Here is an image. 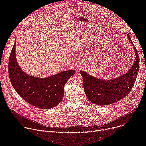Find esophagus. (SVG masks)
I'll return each mask as SVG.
<instances>
[{"instance_id": "obj_1", "label": "esophagus", "mask_w": 146, "mask_h": 146, "mask_svg": "<svg viewBox=\"0 0 146 146\" xmlns=\"http://www.w3.org/2000/svg\"><path fill=\"white\" fill-rule=\"evenodd\" d=\"M75 68H76L77 70H80V69L81 68V67L80 66V65H79L77 64V65H76V67H75Z\"/></svg>"}]
</instances>
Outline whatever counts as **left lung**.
Segmentation results:
<instances>
[{"label": "left lung", "instance_id": "1", "mask_svg": "<svg viewBox=\"0 0 146 146\" xmlns=\"http://www.w3.org/2000/svg\"><path fill=\"white\" fill-rule=\"evenodd\" d=\"M128 38L134 48L135 60L127 73L117 78L104 80L93 77L85 71H80L87 98L97 105L105 106L117 102L128 95L134 86L139 69V54L129 35Z\"/></svg>", "mask_w": 146, "mask_h": 146}]
</instances>
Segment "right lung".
I'll return each mask as SVG.
<instances>
[{"label":"right lung","mask_w":146,"mask_h":146,"mask_svg":"<svg viewBox=\"0 0 146 146\" xmlns=\"http://www.w3.org/2000/svg\"><path fill=\"white\" fill-rule=\"evenodd\" d=\"M15 44L16 41L9 57V74L17 94L38 108L48 109L58 105L64 97L65 84L75 71H64L46 78L31 76L23 71L18 64Z\"/></svg>","instance_id":"right-lung-1"}]
</instances>
